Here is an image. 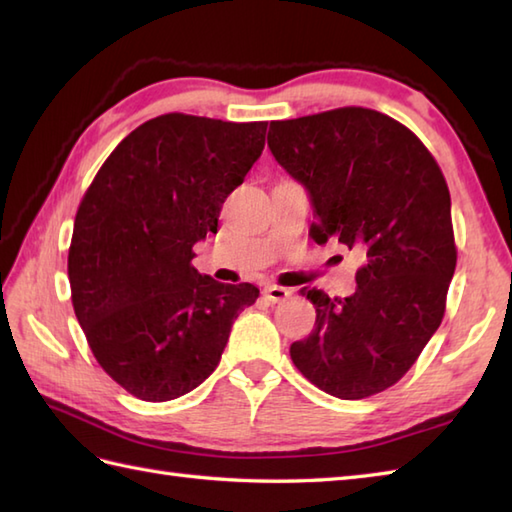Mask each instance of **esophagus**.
<instances>
[{"label":"esophagus","mask_w":512,"mask_h":512,"mask_svg":"<svg viewBox=\"0 0 512 512\" xmlns=\"http://www.w3.org/2000/svg\"><path fill=\"white\" fill-rule=\"evenodd\" d=\"M264 295H266V299L268 301H284V299H288L290 295H292V290H288V288H281V286H266L264 288Z\"/></svg>","instance_id":"esophagus-1"}]
</instances>
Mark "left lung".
Wrapping results in <instances>:
<instances>
[{
  "label": "left lung",
  "instance_id": "obj_1",
  "mask_svg": "<svg viewBox=\"0 0 512 512\" xmlns=\"http://www.w3.org/2000/svg\"><path fill=\"white\" fill-rule=\"evenodd\" d=\"M268 147L308 193L314 242L336 237L365 253L350 297L301 290L317 321L290 345L292 363L325 394L374 396L442 323L458 262L447 182L405 125L365 107L273 121Z\"/></svg>",
  "mask_w": 512,
  "mask_h": 512
}]
</instances>
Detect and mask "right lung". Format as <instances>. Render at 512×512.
Segmentation results:
<instances>
[{
	"mask_svg": "<svg viewBox=\"0 0 512 512\" xmlns=\"http://www.w3.org/2000/svg\"><path fill=\"white\" fill-rule=\"evenodd\" d=\"M268 123L165 114L136 127L96 173L68 255L72 306L96 361L140 400L209 378L253 284L191 266L224 200L264 151Z\"/></svg>",
	"mask_w": 512,
	"mask_h": 512,
	"instance_id": "1",
	"label": "right lung"
}]
</instances>
